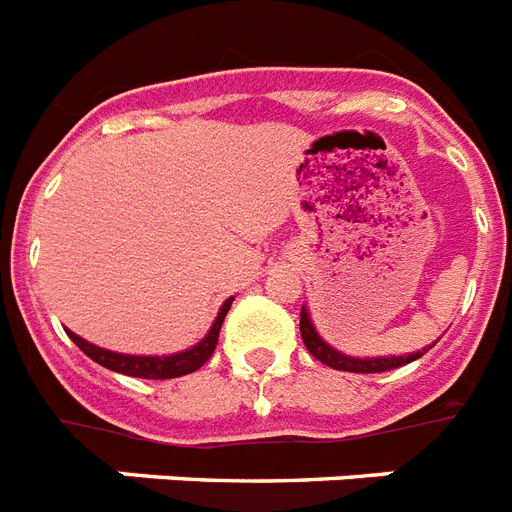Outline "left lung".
<instances>
[{
  "instance_id": "obj_1",
  "label": "left lung",
  "mask_w": 512,
  "mask_h": 512,
  "mask_svg": "<svg viewBox=\"0 0 512 512\" xmlns=\"http://www.w3.org/2000/svg\"><path fill=\"white\" fill-rule=\"evenodd\" d=\"M301 338H304L306 349L312 357H317L322 365L333 367V370H343V372H386L394 370V367L410 365L415 359L423 357V351H428L433 346L423 351H412V354H399V357H351V354H343V351L333 349L330 343L317 333V327H314L312 317H309V309L301 306Z\"/></svg>"
}]
</instances>
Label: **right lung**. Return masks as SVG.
Returning <instances> with one entry per match:
<instances>
[{"instance_id": "add662e5", "label": "right lung", "mask_w": 512, "mask_h": 512, "mask_svg": "<svg viewBox=\"0 0 512 512\" xmlns=\"http://www.w3.org/2000/svg\"><path fill=\"white\" fill-rule=\"evenodd\" d=\"M235 298H227L216 314L214 325L208 330L203 338H200L195 346L185 351H177V354H121V351H110L102 349V346H94L89 343L87 338H81L73 330H68L71 335V341L79 346L89 359H94L97 365L108 367L113 372H121V375H132V378H150V380H169V378H179V375H187V372H195L198 367H203L211 359L216 349V341H219V330H222V322L230 312V306Z\"/></svg>"}]
</instances>
